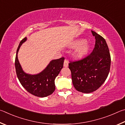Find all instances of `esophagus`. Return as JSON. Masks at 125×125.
<instances>
[{"instance_id":"obj_1","label":"esophagus","mask_w":125,"mask_h":125,"mask_svg":"<svg viewBox=\"0 0 125 125\" xmlns=\"http://www.w3.org/2000/svg\"><path fill=\"white\" fill-rule=\"evenodd\" d=\"M69 65V62L67 60H65L64 62V67H67Z\"/></svg>"}]
</instances>
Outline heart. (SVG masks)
Here are the masks:
<instances>
[{
    "label": "heart",
    "instance_id": "1",
    "mask_svg": "<svg viewBox=\"0 0 125 125\" xmlns=\"http://www.w3.org/2000/svg\"><path fill=\"white\" fill-rule=\"evenodd\" d=\"M71 47H76L73 55L76 58H80L84 56L88 53L89 50V45L87 42L80 39L73 42L71 44Z\"/></svg>",
    "mask_w": 125,
    "mask_h": 125
}]
</instances>
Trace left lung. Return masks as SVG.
<instances>
[{
	"instance_id": "8db88e82",
	"label": "left lung",
	"mask_w": 125,
	"mask_h": 125,
	"mask_svg": "<svg viewBox=\"0 0 125 125\" xmlns=\"http://www.w3.org/2000/svg\"><path fill=\"white\" fill-rule=\"evenodd\" d=\"M92 33L95 39L93 52L86 58L69 64L74 87L84 93L97 90L108 77L110 69L111 57L105 40L94 31Z\"/></svg>"
}]
</instances>
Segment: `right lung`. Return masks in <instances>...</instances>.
I'll return each instance as SVG.
<instances>
[{"mask_svg": "<svg viewBox=\"0 0 125 125\" xmlns=\"http://www.w3.org/2000/svg\"><path fill=\"white\" fill-rule=\"evenodd\" d=\"M26 40L27 37H25L20 42L16 51L15 65L17 78L28 92L38 97H47L55 89V79L63 67L65 59L61 58L52 60L44 70L36 75L26 73L22 70L17 58L20 48Z\"/></svg>", "mask_w": 125, "mask_h": 125, "instance_id": "obj_1", "label": "right lung"}]
</instances>
